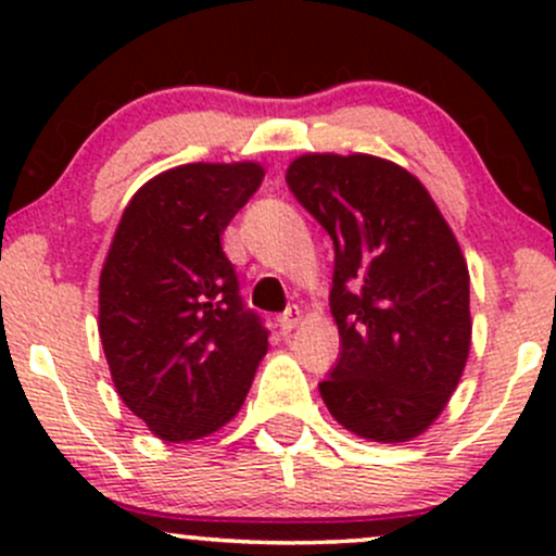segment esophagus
I'll use <instances>...</instances> for the list:
<instances>
[{
	"label": "esophagus",
	"instance_id": "obj_1",
	"mask_svg": "<svg viewBox=\"0 0 556 556\" xmlns=\"http://www.w3.org/2000/svg\"><path fill=\"white\" fill-rule=\"evenodd\" d=\"M303 321V311L298 308V305H292V308H287L282 316H279V327H282V331L287 334V331H292L298 327V324Z\"/></svg>",
	"mask_w": 556,
	"mask_h": 556
}]
</instances>
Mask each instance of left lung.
Listing matches in <instances>:
<instances>
[{
  "instance_id": "1",
  "label": "left lung",
  "mask_w": 556,
  "mask_h": 556,
  "mask_svg": "<svg viewBox=\"0 0 556 556\" xmlns=\"http://www.w3.org/2000/svg\"><path fill=\"white\" fill-rule=\"evenodd\" d=\"M287 185L334 242L342 353L318 384L340 426L400 444L444 410L470 353V277L429 190L371 154H305Z\"/></svg>"
}]
</instances>
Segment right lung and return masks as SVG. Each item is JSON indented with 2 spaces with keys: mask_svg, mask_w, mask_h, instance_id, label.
<instances>
[{
  "mask_svg": "<svg viewBox=\"0 0 556 556\" xmlns=\"http://www.w3.org/2000/svg\"><path fill=\"white\" fill-rule=\"evenodd\" d=\"M264 180L256 162L182 164L125 206L99 279V337L117 394L164 442L238 416L269 331L242 305L222 232Z\"/></svg>",
  "mask_w": 556,
  "mask_h": 556,
  "instance_id": "1",
  "label": "right lung"
}]
</instances>
